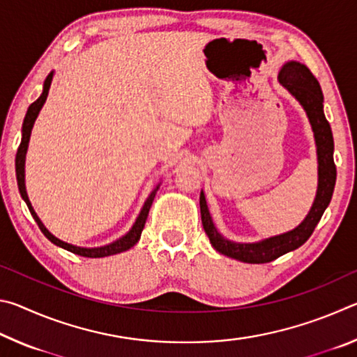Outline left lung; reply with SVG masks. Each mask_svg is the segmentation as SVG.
I'll return each mask as SVG.
<instances>
[{
  "mask_svg": "<svg viewBox=\"0 0 357 357\" xmlns=\"http://www.w3.org/2000/svg\"><path fill=\"white\" fill-rule=\"evenodd\" d=\"M277 78H279L282 86L304 108L312 126L313 137H315L318 187L309 214L305 215V219L298 227L289 229L287 233L257 241V243H234V241L223 238L219 229L215 228L213 217L209 214L206 197H204L203 190L200 193L202 223L209 238V243L222 255L253 264L273 261V259L298 249L312 236L313 229L318 225L326 208L329 206L337 178L334 164V138H332V130L328 119L324 116V99L318 80L313 77L307 66L298 61H288L283 64Z\"/></svg>",
  "mask_w": 357,
  "mask_h": 357,
  "instance_id": "1",
  "label": "left lung"
}]
</instances>
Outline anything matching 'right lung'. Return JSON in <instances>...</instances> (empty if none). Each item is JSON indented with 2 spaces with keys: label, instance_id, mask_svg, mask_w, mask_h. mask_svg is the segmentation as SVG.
I'll return each instance as SVG.
<instances>
[{
  "label": "right lung",
  "instance_id": "right-lung-1",
  "mask_svg": "<svg viewBox=\"0 0 357 357\" xmlns=\"http://www.w3.org/2000/svg\"><path fill=\"white\" fill-rule=\"evenodd\" d=\"M53 75H55V70H52L50 74L47 75L45 82H44V88H42V94L39 96L38 100H34L31 105L28 107V112L25 114V119H23V126H22V142H20V146L17 149V155H15V174H17V184H19V190H20V195L23 200H25L26 206L29 209V213H31L33 219L38 223L40 231L44 233V236L53 243L58 247H61L64 250H69L72 253H75V255H82V257H86V258H102V257H110V255H116V253L121 252H126L129 250L130 247H134L138 239L142 236V231L144 228V223H146L148 219V214H149V208L151 204L154 202V197L157 190H159L160 183L157 184L153 192L149 193L146 202H144L143 208L140 211V214L134 222V225L129 229L128 233L124 234V236H121L119 239L113 241V243L107 244V245H102V247H78V245H72L69 243H64V241L58 239L56 236H53V234L48 231L45 228L44 223L39 219V215L36 214L34 208L31 206V202H29L28 198V193H26V185H25V160H26V151H28V144H29V137H31V130H33V126L36 123V118H38L39 112L42 110V107H44L45 100H47V96H48V89H50V84L53 80Z\"/></svg>",
  "mask_w": 357,
  "mask_h": 357
}]
</instances>
